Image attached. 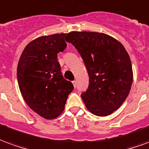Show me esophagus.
Instances as JSON below:
<instances>
[{"label": "esophagus", "mask_w": 149, "mask_h": 149, "mask_svg": "<svg viewBox=\"0 0 149 149\" xmlns=\"http://www.w3.org/2000/svg\"><path fill=\"white\" fill-rule=\"evenodd\" d=\"M72 84H73V86H74V88L77 87V81H72Z\"/></svg>", "instance_id": "esophagus-1"}]
</instances>
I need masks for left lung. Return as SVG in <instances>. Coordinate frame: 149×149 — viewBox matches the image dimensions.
I'll return each instance as SVG.
<instances>
[{
  "label": "left lung",
  "mask_w": 149,
  "mask_h": 149,
  "mask_svg": "<svg viewBox=\"0 0 149 149\" xmlns=\"http://www.w3.org/2000/svg\"><path fill=\"white\" fill-rule=\"evenodd\" d=\"M65 40L77 49L87 68L89 84L81 97L88 110L99 116L112 114L128 96L133 79L125 47L96 32H71Z\"/></svg>",
  "instance_id": "obj_1"
}]
</instances>
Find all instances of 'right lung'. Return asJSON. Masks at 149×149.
I'll use <instances>...</instances> for the list:
<instances>
[{
    "label": "right lung",
    "mask_w": 149,
    "mask_h": 149,
    "mask_svg": "<svg viewBox=\"0 0 149 149\" xmlns=\"http://www.w3.org/2000/svg\"><path fill=\"white\" fill-rule=\"evenodd\" d=\"M66 33L43 36L32 40L21 54L17 81L24 101L44 118H56L64 111L73 84L62 76L57 53L66 48Z\"/></svg>",
    "instance_id": "1"
}]
</instances>
